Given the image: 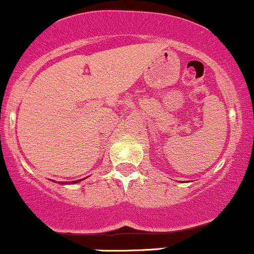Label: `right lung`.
Wrapping results in <instances>:
<instances>
[{
    "label": "right lung",
    "instance_id": "1",
    "mask_svg": "<svg viewBox=\"0 0 254 254\" xmlns=\"http://www.w3.org/2000/svg\"><path fill=\"white\" fill-rule=\"evenodd\" d=\"M86 178V177H85ZM82 180H83V178H82ZM82 180H77V181H72V182L71 183H73V185H74V183H78V182H80V181H82ZM61 185H67V182H66V183H61ZM68 185H69V183H68Z\"/></svg>",
    "mask_w": 254,
    "mask_h": 254
}]
</instances>
